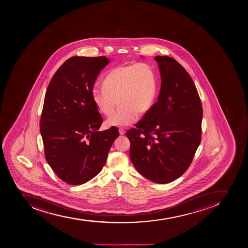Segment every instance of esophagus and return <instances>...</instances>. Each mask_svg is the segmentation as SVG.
I'll return each mask as SVG.
<instances>
[{"instance_id":"obj_1","label":"esophagus","mask_w":248,"mask_h":248,"mask_svg":"<svg viewBox=\"0 0 248 248\" xmlns=\"http://www.w3.org/2000/svg\"><path fill=\"white\" fill-rule=\"evenodd\" d=\"M119 132H120V135L123 136V135L125 134V130L123 129V128H120V129H119Z\"/></svg>"}]
</instances>
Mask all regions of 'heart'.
<instances>
[{
	"instance_id": "1",
	"label": "heart",
	"mask_w": 248,
	"mask_h": 248,
	"mask_svg": "<svg viewBox=\"0 0 248 248\" xmlns=\"http://www.w3.org/2000/svg\"><path fill=\"white\" fill-rule=\"evenodd\" d=\"M103 87L92 91L93 103L105 116H109L108 127H125L133 123L139 114L147 113L155 101L158 82L156 73L146 63L131 64L110 70L104 78Z\"/></svg>"
}]
</instances>
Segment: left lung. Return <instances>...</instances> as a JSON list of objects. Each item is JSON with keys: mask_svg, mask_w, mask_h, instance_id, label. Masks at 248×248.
Listing matches in <instances>:
<instances>
[{"mask_svg": "<svg viewBox=\"0 0 248 248\" xmlns=\"http://www.w3.org/2000/svg\"><path fill=\"white\" fill-rule=\"evenodd\" d=\"M160 70L158 101L128 130L130 158L145 178L167 184L187 170L202 140V101L193 79L168 56L155 58Z\"/></svg>", "mask_w": 248, "mask_h": 248, "instance_id": "left-lung-1", "label": "left lung"}]
</instances>
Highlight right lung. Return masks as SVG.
<instances>
[{
  "mask_svg": "<svg viewBox=\"0 0 248 248\" xmlns=\"http://www.w3.org/2000/svg\"><path fill=\"white\" fill-rule=\"evenodd\" d=\"M106 56H74L64 62L46 90L40 129L44 155L56 175L78 186L103 168L116 127L98 132L103 120L93 101L92 91Z\"/></svg>",
  "mask_w": 248,
  "mask_h": 248,
  "instance_id": "1",
  "label": "right lung"
}]
</instances>
